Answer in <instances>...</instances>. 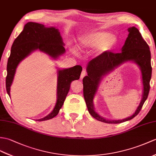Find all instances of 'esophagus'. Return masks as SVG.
<instances>
[{
    "label": "esophagus",
    "instance_id": "esophagus-1",
    "mask_svg": "<svg viewBox=\"0 0 156 156\" xmlns=\"http://www.w3.org/2000/svg\"><path fill=\"white\" fill-rule=\"evenodd\" d=\"M86 75V72L84 70H82V73H81V76H80V78H84L85 76Z\"/></svg>",
    "mask_w": 156,
    "mask_h": 156
}]
</instances>
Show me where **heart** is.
Listing matches in <instances>:
<instances>
[{
	"label": "heart",
	"instance_id": "obj_1",
	"mask_svg": "<svg viewBox=\"0 0 156 156\" xmlns=\"http://www.w3.org/2000/svg\"><path fill=\"white\" fill-rule=\"evenodd\" d=\"M117 38L106 32H92L83 35L79 38L78 48L84 52L98 47L100 54L112 50L116 44Z\"/></svg>",
	"mask_w": 156,
	"mask_h": 156
}]
</instances>
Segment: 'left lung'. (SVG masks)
<instances>
[{"instance_id":"8db88e82","label":"left lung","mask_w":156,"mask_h":156,"mask_svg":"<svg viewBox=\"0 0 156 156\" xmlns=\"http://www.w3.org/2000/svg\"><path fill=\"white\" fill-rule=\"evenodd\" d=\"M129 34L122 52H106L90 61L86 70L88 76L83 78V92L87 108L90 115L97 120L108 124H119L130 120L140 113L145 101L147 98L150 88L151 77V52L150 47L144 41L138 29L133 27L128 28ZM131 60L139 65L142 70L144 85L143 98L140 106L132 117L122 121H108L100 117L93 109V99L97 91L99 82L104 76L124 61Z\"/></svg>"}]
</instances>
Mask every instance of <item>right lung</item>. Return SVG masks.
I'll return each mask as SVG.
<instances>
[{"label": "right lung", "mask_w": 156, "mask_h": 156, "mask_svg": "<svg viewBox=\"0 0 156 156\" xmlns=\"http://www.w3.org/2000/svg\"><path fill=\"white\" fill-rule=\"evenodd\" d=\"M62 38L58 29L54 27H46L44 25L29 22L24 25L23 30L14 40L10 50V55L7 63L6 89L10 96V88L18 65L34 50L39 49L48 54L53 58L65 52ZM82 68L74 66L68 69L59 70L58 76L57 101L52 112L47 116L37 121H44L52 119L58 114L62 106L70 88L72 81L80 78Z\"/></svg>", "instance_id": "add662e5"}]
</instances>
